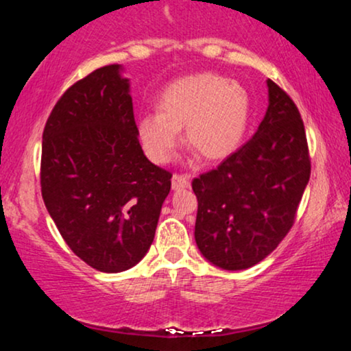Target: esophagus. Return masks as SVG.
<instances>
[{
	"instance_id": "esophagus-1",
	"label": "esophagus",
	"mask_w": 351,
	"mask_h": 351,
	"mask_svg": "<svg viewBox=\"0 0 351 351\" xmlns=\"http://www.w3.org/2000/svg\"><path fill=\"white\" fill-rule=\"evenodd\" d=\"M190 186V176L174 174L172 176V190H182Z\"/></svg>"
}]
</instances>
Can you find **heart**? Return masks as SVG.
Returning a JSON list of instances; mask_svg holds the SVG:
<instances>
[{"mask_svg":"<svg viewBox=\"0 0 351 351\" xmlns=\"http://www.w3.org/2000/svg\"><path fill=\"white\" fill-rule=\"evenodd\" d=\"M160 113L145 114L137 131L143 150L156 165L174 155L179 132L201 160L219 161L241 145L251 119V99L227 76L199 73L167 86L158 102Z\"/></svg>","mask_w":351,"mask_h":351,"instance_id":"obj_1","label":"heart"}]
</instances>
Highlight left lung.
Returning <instances> with one entry per match:
<instances>
[{
	"label": "left lung",
	"mask_w": 351,
	"mask_h": 351,
	"mask_svg": "<svg viewBox=\"0 0 351 351\" xmlns=\"http://www.w3.org/2000/svg\"><path fill=\"white\" fill-rule=\"evenodd\" d=\"M265 118L252 138L217 169L191 182L198 214L195 239L223 270L263 261L294 225L311 161L299 108L271 80Z\"/></svg>",
	"instance_id": "8db88e82"
}]
</instances>
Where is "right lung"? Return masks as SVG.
<instances>
[{"mask_svg":"<svg viewBox=\"0 0 351 351\" xmlns=\"http://www.w3.org/2000/svg\"><path fill=\"white\" fill-rule=\"evenodd\" d=\"M102 66L62 94L43 131L41 195L69 247L118 273L150 249L169 171L143 155L129 80Z\"/></svg>","mask_w":351,"mask_h":351,"instance_id":"obj_1","label":"right lung"}]
</instances>
